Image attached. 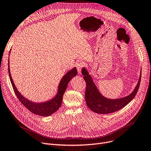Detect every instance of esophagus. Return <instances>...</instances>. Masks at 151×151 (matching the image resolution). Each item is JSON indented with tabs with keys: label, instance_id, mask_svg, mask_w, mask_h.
Segmentation results:
<instances>
[{
	"label": "esophagus",
	"instance_id": "esophagus-1",
	"mask_svg": "<svg viewBox=\"0 0 151 151\" xmlns=\"http://www.w3.org/2000/svg\"><path fill=\"white\" fill-rule=\"evenodd\" d=\"M84 62H80L76 63V69L78 71V73H81V69L83 67H84Z\"/></svg>",
	"mask_w": 151,
	"mask_h": 151
}]
</instances>
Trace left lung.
<instances>
[{"mask_svg":"<svg viewBox=\"0 0 151 151\" xmlns=\"http://www.w3.org/2000/svg\"><path fill=\"white\" fill-rule=\"evenodd\" d=\"M82 74L84 76L83 78L86 83L85 100L87 106L92 111L99 114L113 113L125 107L136 95L139 88L141 78V75L140 74L139 81L132 94L120 99H110L104 97L98 91L87 70L83 68L82 69Z\"/></svg>","mask_w":151,"mask_h":151,"instance_id":"1","label":"left lung"}]
</instances>
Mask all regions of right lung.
Masks as SVG:
<instances>
[{"instance_id":"obj_1","label":"right lung","mask_w":151,"mask_h":151,"mask_svg":"<svg viewBox=\"0 0 151 151\" xmlns=\"http://www.w3.org/2000/svg\"><path fill=\"white\" fill-rule=\"evenodd\" d=\"M8 67L9 77L12 87L19 102H20L24 107H26V108L28 109V110H29L32 113L43 116H47L53 114L60 108L62 103L63 94L65 90L67 89L68 83L71 80L72 78H73L77 75V70L75 67L70 70L62 78L59 85H58V93L54 98H52L51 100L45 102L36 103L26 99L24 97H23L19 93V91L17 89L14 83V81L12 80V78L10 74L9 67V60L8 63Z\"/></svg>"}]
</instances>
